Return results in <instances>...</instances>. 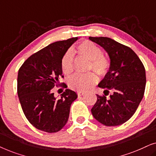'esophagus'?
Segmentation results:
<instances>
[{
    "instance_id": "34e87169",
    "label": "esophagus",
    "mask_w": 156,
    "mask_h": 156,
    "mask_svg": "<svg viewBox=\"0 0 156 156\" xmlns=\"http://www.w3.org/2000/svg\"><path fill=\"white\" fill-rule=\"evenodd\" d=\"M84 94V91H78V92H77L78 96H82L83 94Z\"/></svg>"
}]
</instances>
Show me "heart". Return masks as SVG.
I'll use <instances>...</instances> for the list:
<instances>
[{
	"mask_svg": "<svg viewBox=\"0 0 156 156\" xmlns=\"http://www.w3.org/2000/svg\"><path fill=\"white\" fill-rule=\"evenodd\" d=\"M80 54L91 59L89 69H93L99 75H106L109 71L110 62L101 54V50L94 42L86 40L76 48ZM61 67L64 73L69 74L73 71V52L68 50L63 55L61 60ZM97 82V76L93 72L86 74H75L68 80L70 88L79 91H84L92 87Z\"/></svg>",
	"mask_w": 156,
	"mask_h": 156,
	"instance_id": "heart-1",
	"label": "heart"
}]
</instances>
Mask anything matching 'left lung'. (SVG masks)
I'll use <instances>...</instances> for the list:
<instances>
[{
	"label": "left lung",
	"mask_w": 156,
	"mask_h": 156,
	"mask_svg": "<svg viewBox=\"0 0 156 156\" xmlns=\"http://www.w3.org/2000/svg\"><path fill=\"white\" fill-rule=\"evenodd\" d=\"M102 47L110 58V69L98 87L104 96L97 94L91 108L96 120L106 126H116L131 118L144 97L146 70L138 55L129 47L106 37H89ZM112 91L110 98L105 96Z\"/></svg>",
	"instance_id": "left-lung-1"
}]
</instances>
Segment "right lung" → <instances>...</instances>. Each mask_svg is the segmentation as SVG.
<instances>
[{"label": "right lung", "mask_w": 156, "mask_h": 156, "mask_svg": "<svg viewBox=\"0 0 156 156\" xmlns=\"http://www.w3.org/2000/svg\"><path fill=\"white\" fill-rule=\"evenodd\" d=\"M78 39L72 37L50 44L28 57L18 70V95L21 107L29 122L40 131L56 133L69 119L70 106L77 94L67 89L57 99L52 89L59 85V78L63 77V55Z\"/></svg>", "instance_id": "add662e5"}]
</instances>
